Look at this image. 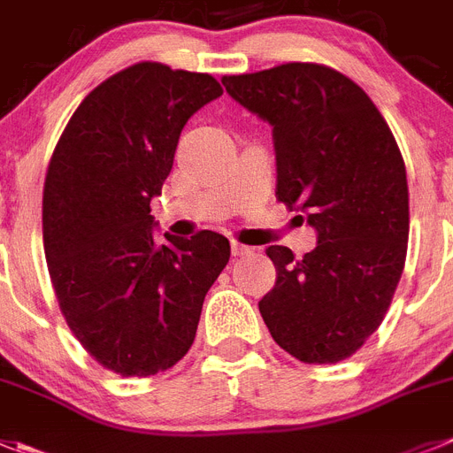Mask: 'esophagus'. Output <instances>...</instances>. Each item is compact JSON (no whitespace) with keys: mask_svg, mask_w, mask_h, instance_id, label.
Segmentation results:
<instances>
[{"mask_svg":"<svg viewBox=\"0 0 453 453\" xmlns=\"http://www.w3.org/2000/svg\"><path fill=\"white\" fill-rule=\"evenodd\" d=\"M254 247H247V245H241V242H231V252H234V257H245V254H252Z\"/></svg>","mask_w":453,"mask_h":453,"instance_id":"obj_1","label":"esophagus"}]
</instances>
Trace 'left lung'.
Listing matches in <instances>:
<instances>
[{
	"label": "left lung",
	"instance_id": "left-lung-1",
	"mask_svg": "<svg viewBox=\"0 0 453 453\" xmlns=\"http://www.w3.org/2000/svg\"><path fill=\"white\" fill-rule=\"evenodd\" d=\"M226 94L273 126L277 199L303 211L319 242L303 258L268 247L277 281L258 311L286 353L346 359L382 323L408 252V180L369 96L319 64L224 77Z\"/></svg>",
	"mask_w": 453,
	"mask_h": 453
}]
</instances>
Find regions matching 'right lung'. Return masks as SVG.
Returning <instances> with one entry per match:
<instances>
[{
  "mask_svg": "<svg viewBox=\"0 0 453 453\" xmlns=\"http://www.w3.org/2000/svg\"><path fill=\"white\" fill-rule=\"evenodd\" d=\"M222 96L215 77L134 64L80 103L50 160L42 245L61 314L105 369L153 376L189 350L208 288L229 264L215 231L156 241L180 130Z\"/></svg>",
  "mask_w": 453,
  "mask_h": 453,
  "instance_id": "right-lung-1",
  "label": "right lung"
}]
</instances>
